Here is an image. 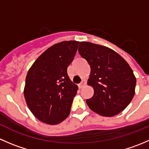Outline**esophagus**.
Returning a JSON list of instances; mask_svg holds the SVG:
<instances>
[{
  "label": "esophagus",
  "instance_id": "34e87169",
  "mask_svg": "<svg viewBox=\"0 0 149 149\" xmlns=\"http://www.w3.org/2000/svg\"><path fill=\"white\" fill-rule=\"evenodd\" d=\"M86 84V81L84 80H82L81 81V82L80 84H79V87H80V88H82V87L84 86V85H85Z\"/></svg>",
  "mask_w": 149,
  "mask_h": 149
}]
</instances>
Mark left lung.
<instances>
[{
    "instance_id": "left-lung-1",
    "label": "left lung",
    "mask_w": 149,
    "mask_h": 149,
    "mask_svg": "<svg viewBox=\"0 0 149 149\" xmlns=\"http://www.w3.org/2000/svg\"><path fill=\"white\" fill-rule=\"evenodd\" d=\"M79 52L91 67L88 84L94 94L86 100L90 109L105 117L124 110L134 97L136 84L128 63L112 49L88 42H81Z\"/></svg>"
}]
</instances>
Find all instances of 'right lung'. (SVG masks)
<instances>
[{
	"mask_svg": "<svg viewBox=\"0 0 149 149\" xmlns=\"http://www.w3.org/2000/svg\"><path fill=\"white\" fill-rule=\"evenodd\" d=\"M79 42L64 41L46 49L33 63L26 77L24 97L29 109L40 121L56 125L70 114L79 89L67 68Z\"/></svg>",
	"mask_w": 149,
	"mask_h": 149,
	"instance_id": "add662e5",
	"label": "right lung"
}]
</instances>
